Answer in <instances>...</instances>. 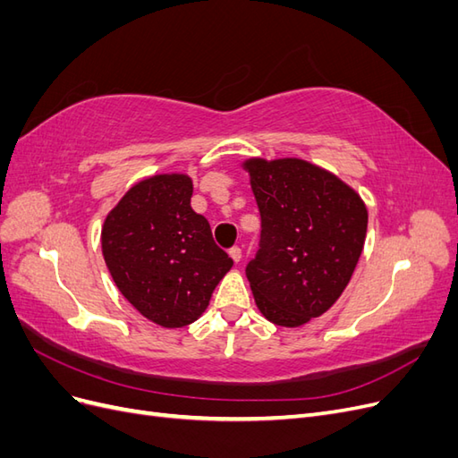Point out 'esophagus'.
Wrapping results in <instances>:
<instances>
[{"label":"esophagus","instance_id":"34e87169","mask_svg":"<svg viewBox=\"0 0 458 458\" xmlns=\"http://www.w3.org/2000/svg\"><path fill=\"white\" fill-rule=\"evenodd\" d=\"M229 256L233 258V261H237V263H239V261L242 259V250H241L239 246H233L231 250H229Z\"/></svg>","mask_w":458,"mask_h":458}]
</instances>
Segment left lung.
Here are the masks:
<instances>
[{"instance_id":"8db88e82","label":"left lung","mask_w":458,"mask_h":458,"mask_svg":"<svg viewBox=\"0 0 458 458\" xmlns=\"http://www.w3.org/2000/svg\"><path fill=\"white\" fill-rule=\"evenodd\" d=\"M246 170L261 216L246 276L271 323L300 327L348 286L363 252L367 208L336 175L306 160H248Z\"/></svg>"}]
</instances>
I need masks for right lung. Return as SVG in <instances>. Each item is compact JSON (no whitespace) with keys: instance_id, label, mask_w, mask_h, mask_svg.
Masks as SVG:
<instances>
[{"instance_id":"add662e5","label":"right lung","mask_w":458,"mask_h":458,"mask_svg":"<svg viewBox=\"0 0 458 458\" xmlns=\"http://www.w3.org/2000/svg\"><path fill=\"white\" fill-rule=\"evenodd\" d=\"M187 175H155L137 183L108 214L103 256L120 293L165 328L202 315L233 259L214 242L208 219L191 208Z\"/></svg>"}]
</instances>
